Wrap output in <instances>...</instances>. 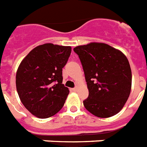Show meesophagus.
Wrapping results in <instances>:
<instances>
[{"instance_id": "1", "label": "esophagus", "mask_w": 147, "mask_h": 147, "mask_svg": "<svg viewBox=\"0 0 147 147\" xmlns=\"http://www.w3.org/2000/svg\"><path fill=\"white\" fill-rule=\"evenodd\" d=\"M71 90H72V91H77V90H78V87L72 88V89H71Z\"/></svg>"}]
</instances>
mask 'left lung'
<instances>
[{
  "instance_id": "obj_1",
  "label": "left lung",
  "mask_w": 147,
  "mask_h": 147,
  "mask_svg": "<svg viewBox=\"0 0 147 147\" xmlns=\"http://www.w3.org/2000/svg\"><path fill=\"white\" fill-rule=\"evenodd\" d=\"M84 71L89 96L86 109L99 118H109L122 109L131 87V71L121 51L104 43L76 47Z\"/></svg>"
}]
</instances>
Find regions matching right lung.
Here are the masks:
<instances>
[{"mask_svg":"<svg viewBox=\"0 0 147 147\" xmlns=\"http://www.w3.org/2000/svg\"><path fill=\"white\" fill-rule=\"evenodd\" d=\"M71 52L69 46L44 43L27 54L16 72V89L25 107L40 118L56 115L69 93L62 84V68Z\"/></svg>","mask_w":147,"mask_h":147,"instance_id":"right-lung-1","label":"right lung"}]
</instances>
